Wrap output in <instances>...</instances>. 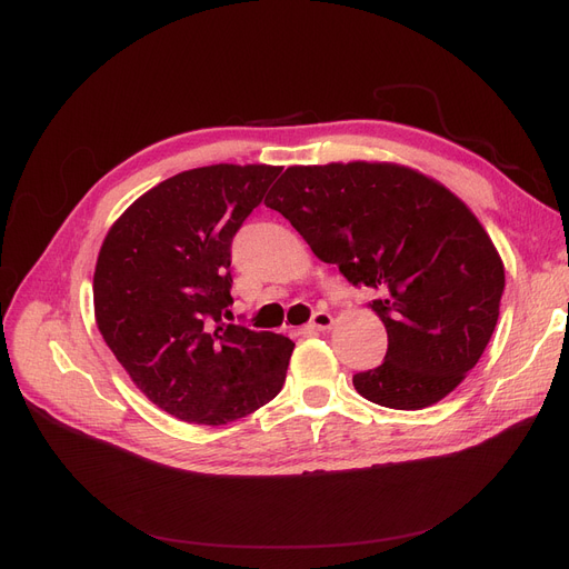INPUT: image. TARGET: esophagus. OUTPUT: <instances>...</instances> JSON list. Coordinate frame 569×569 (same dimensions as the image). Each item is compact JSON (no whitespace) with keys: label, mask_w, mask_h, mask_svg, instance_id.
Masks as SVG:
<instances>
[{"label":"esophagus","mask_w":569,"mask_h":569,"mask_svg":"<svg viewBox=\"0 0 569 569\" xmlns=\"http://www.w3.org/2000/svg\"><path fill=\"white\" fill-rule=\"evenodd\" d=\"M332 327V316L327 311H316L311 316V322L307 325V330H316V332H322V330H330Z\"/></svg>","instance_id":"34e87169"}]
</instances>
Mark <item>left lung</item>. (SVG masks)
<instances>
[{
	"mask_svg": "<svg viewBox=\"0 0 569 569\" xmlns=\"http://www.w3.org/2000/svg\"><path fill=\"white\" fill-rule=\"evenodd\" d=\"M264 204L352 286L373 288L385 362L352 376L365 399L420 410L450 395L496 330L505 267L442 184L392 163L292 166Z\"/></svg>",
	"mask_w": 569,
	"mask_h": 569,
	"instance_id": "obj_1",
	"label": "left lung"
}]
</instances>
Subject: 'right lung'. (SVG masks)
Segmentation results:
<instances>
[{
  "mask_svg": "<svg viewBox=\"0 0 569 569\" xmlns=\"http://www.w3.org/2000/svg\"><path fill=\"white\" fill-rule=\"evenodd\" d=\"M281 168L207 166L140 196L103 239L97 325L140 392L177 420L221 427L283 387L295 343L230 313V247Z\"/></svg>",
  "mask_w": 569,
  "mask_h": 569,
  "instance_id": "right-lung-1",
  "label": "right lung"
}]
</instances>
